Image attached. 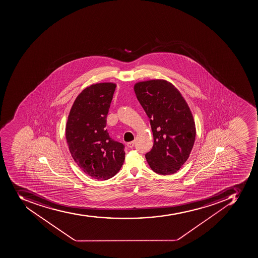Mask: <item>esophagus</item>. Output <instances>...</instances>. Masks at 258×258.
Returning <instances> with one entry per match:
<instances>
[{
	"mask_svg": "<svg viewBox=\"0 0 258 258\" xmlns=\"http://www.w3.org/2000/svg\"><path fill=\"white\" fill-rule=\"evenodd\" d=\"M126 145H127L128 148H131V149H132V148L135 146V141H132V142L127 143Z\"/></svg>",
	"mask_w": 258,
	"mask_h": 258,
	"instance_id": "esophagus-1",
	"label": "esophagus"
}]
</instances>
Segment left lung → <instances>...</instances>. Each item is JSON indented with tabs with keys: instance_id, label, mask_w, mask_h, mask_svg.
<instances>
[{
	"instance_id": "left-lung-1",
	"label": "left lung",
	"mask_w": 258,
	"mask_h": 258,
	"mask_svg": "<svg viewBox=\"0 0 258 258\" xmlns=\"http://www.w3.org/2000/svg\"><path fill=\"white\" fill-rule=\"evenodd\" d=\"M134 90L153 132V146L145 154L147 161L157 174H174L186 162L195 142L191 110L180 92L166 80L137 83Z\"/></svg>"
}]
</instances>
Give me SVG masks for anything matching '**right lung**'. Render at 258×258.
<instances>
[{
    "label": "right lung",
    "mask_w": 258,
    "mask_h": 258,
    "mask_svg": "<svg viewBox=\"0 0 258 258\" xmlns=\"http://www.w3.org/2000/svg\"><path fill=\"white\" fill-rule=\"evenodd\" d=\"M116 84H92L78 96L70 111L66 138L73 159L88 175L107 180L119 171L124 145L107 132L106 117Z\"/></svg>",
    "instance_id": "right-lung-1"
}]
</instances>
